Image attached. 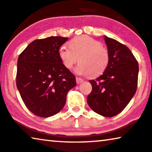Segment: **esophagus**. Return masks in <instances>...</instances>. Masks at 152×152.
<instances>
[{
	"instance_id": "obj_1",
	"label": "esophagus",
	"mask_w": 152,
	"mask_h": 152,
	"mask_svg": "<svg viewBox=\"0 0 152 152\" xmlns=\"http://www.w3.org/2000/svg\"><path fill=\"white\" fill-rule=\"evenodd\" d=\"M76 83H77V84H80L81 83H83V80L82 78H79V77H76Z\"/></svg>"
}]
</instances>
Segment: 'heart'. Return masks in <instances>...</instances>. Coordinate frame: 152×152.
<instances>
[{
  "mask_svg": "<svg viewBox=\"0 0 152 152\" xmlns=\"http://www.w3.org/2000/svg\"><path fill=\"white\" fill-rule=\"evenodd\" d=\"M70 48L61 47L58 56L64 66L72 69L79 62L75 69L79 75L98 76L105 71L110 61L108 50L101 42L87 36L74 38L69 42Z\"/></svg>",
  "mask_w": 152,
  "mask_h": 152,
  "instance_id": "obj_1",
  "label": "heart"
}]
</instances>
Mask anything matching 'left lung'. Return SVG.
Wrapping results in <instances>:
<instances>
[{
  "instance_id": "obj_1",
  "label": "left lung",
  "mask_w": 152,
  "mask_h": 152,
  "mask_svg": "<svg viewBox=\"0 0 152 152\" xmlns=\"http://www.w3.org/2000/svg\"><path fill=\"white\" fill-rule=\"evenodd\" d=\"M110 61L102 75L89 82L92 91L87 98L97 114L112 117L121 113L135 94L138 63L131 51L116 40L104 36Z\"/></svg>"
}]
</instances>
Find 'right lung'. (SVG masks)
<instances>
[{"mask_svg": "<svg viewBox=\"0 0 152 152\" xmlns=\"http://www.w3.org/2000/svg\"><path fill=\"white\" fill-rule=\"evenodd\" d=\"M67 40L61 36L35 40L19 55L17 88L28 110L38 116L58 113L68 91L76 85V77L58 56L60 47Z\"/></svg>", "mask_w": 152, "mask_h": 152, "instance_id": "right-lung-1", "label": "right lung"}]
</instances>
